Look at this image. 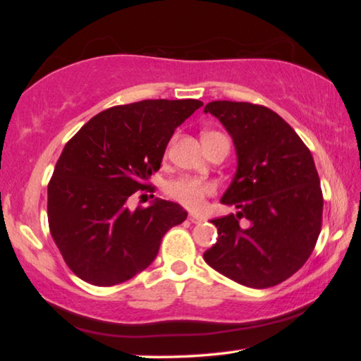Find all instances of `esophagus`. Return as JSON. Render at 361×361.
Returning a JSON list of instances; mask_svg holds the SVG:
<instances>
[{
    "label": "esophagus",
    "instance_id": "obj_1",
    "mask_svg": "<svg viewBox=\"0 0 361 361\" xmlns=\"http://www.w3.org/2000/svg\"><path fill=\"white\" fill-rule=\"evenodd\" d=\"M188 219L191 223H194V224H197V223H202L204 221V218L202 216H199V215H189L188 216Z\"/></svg>",
    "mask_w": 361,
    "mask_h": 361
}]
</instances>
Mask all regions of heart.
Here are the masks:
<instances>
[{
	"instance_id": "obj_1",
	"label": "heart",
	"mask_w": 361,
	"mask_h": 361,
	"mask_svg": "<svg viewBox=\"0 0 361 361\" xmlns=\"http://www.w3.org/2000/svg\"><path fill=\"white\" fill-rule=\"evenodd\" d=\"M218 138H228L221 132L204 130L202 143L207 146ZM167 192L170 197L189 210H200L205 204V199L215 192V185L210 180L195 178V176H181L169 186Z\"/></svg>"
}]
</instances>
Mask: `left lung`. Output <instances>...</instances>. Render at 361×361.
<instances>
[{"mask_svg": "<svg viewBox=\"0 0 361 361\" xmlns=\"http://www.w3.org/2000/svg\"><path fill=\"white\" fill-rule=\"evenodd\" d=\"M205 113L216 116L234 140L239 166L221 202L239 212L212 219L218 240L204 259L250 288L282 283L309 259L322 229L314 157L288 122L266 106L218 100Z\"/></svg>", "mask_w": 361, "mask_h": 361, "instance_id": "obj_1", "label": "left lung"}]
</instances>
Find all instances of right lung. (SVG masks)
<instances>
[{"instance_id":"obj_1","label":"right lung","mask_w":361,"mask_h":361,"mask_svg":"<svg viewBox=\"0 0 361 361\" xmlns=\"http://www.w3.org/2000/svg\"><path fill=\"white\" fill-rule=\"evenodd\" d=\"M202 105L159 99L108 108L65 145L47 186V219L66 266L84 282L113 286L137 276L164 234L185 221L178 204L156 199L132 212L129 200L154 191L149 176L175 129Z\"/></svg>"}]
</instances>
